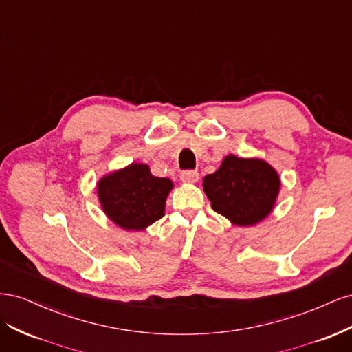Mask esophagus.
<instances>
[{"label":"esophagus","mask_w":352,"mask_h":352,"mask_svg":"<svg viewBox=\"0 0 352 352\" xmlns=\"http://www.w3.org/2000/svg\"><path fill=\"white\" fill-rule=\"evenodd\" d=\"M198 179H199V173L197 170H185V172L180 173V180L186 184H195L198 182Z\"/></svg>","instance_id":"1"}]
</instances>
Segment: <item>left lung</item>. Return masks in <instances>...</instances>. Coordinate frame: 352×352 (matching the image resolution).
Here are the masks:
<instances>
[{
    "label": "left lung",
    "instance_id": "left-lung-1",
    "mask_svg": "<svg viewBox=\"0 0 352 352\" xmlns=\"http://www.w3.org/2000/svg\"><path fill=\"white\" fill-rule=\"evenodd\" d=\"M202 186L212 210L238 226H251L272 211L280 180L263 160L229 155Z\"/></svg>",
    "mask_w": 352,
    "mask_h": 352
}]
</instances>
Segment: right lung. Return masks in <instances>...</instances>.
Returning a JSON list of instances; mask_svg holds the SVG:
<instances>
[{
    "label": "right lung",
    "mask_w": 352,
    "mask_h": 352,
    "mask_svg": "<svg viewBox=\"0 0 352 352\" xmlns=\"http://www.w3.org/2000/svg\"><path fill=\"white\" fill-rule=\"evenodd\" d=\"M170 179L155 177L145 164H131L105 176L98 197L105 214L126 230H142L164 216Z\"/></svg>",
    "instance_id": "right-lung-1"
}]
</instances>
